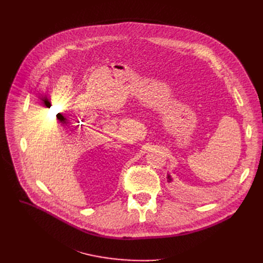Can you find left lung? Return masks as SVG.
<instances>
[{
	"mask_svg": "<svg viewBox=\"0 0 263 263\" xmlns=\"http://www.w3.org/2000/svg\"><path fill=\"white\" fill-rule=\"evenodd\" d=\"M167 181H168V182L172 181V177H171L170 175H167Z\"/></svg>",
	"mask_w": 263,
	"mask_h": 263,
	"instance_id": "obj_1",
	"label": "left lung"
}]
</instances>
